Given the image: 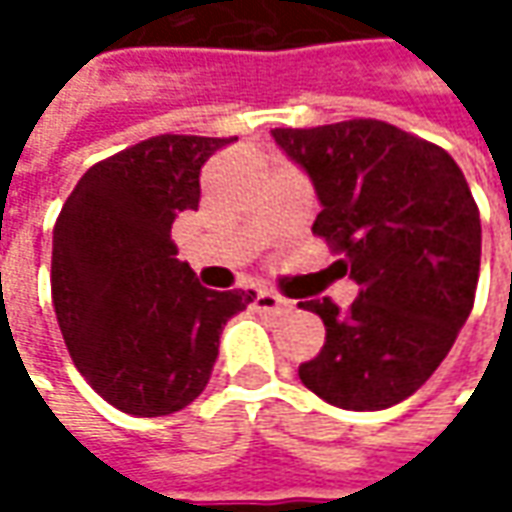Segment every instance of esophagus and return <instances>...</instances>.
Listing matches in <instances>:
<instances>
[{
  "label": "esophagus",
  "mask_w": 512,
  "mask_h": 512,
  "mask_svg": "<svg viewBox=\"0 0 512 512\" xmlns=\"http://www.w3.org/2000/svg\"><path fill=\"white\" fill-rule=\"evenodd\" d=\"M253 305L259 307V310H265V313H285V310H290V302L287 299H282L279 293H273V290H267V287H262V290H256V299H253Z\"/></svg>",
  "instance_id": "esophagus-1"
}]
</instances>
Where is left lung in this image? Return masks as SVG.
<instances>
[{"label": "left lung", "instance_id": "left-lung-1", "mask_svg": "<svg viewBox=\"0 0 512 512\" xmlns=\"http://www.w3.org/2000/svg\"><path fill=\"white\" fill-rule=\"evenodd\" d=\"M270 133L313 182V233L359 285L347 310L327 296L302 302L325 322V347L299 379L342 410L404 402L473 310L482 222L467 179L447 150L379 119Z\"/></svg>", "mask_w": 512, "mask_h": 512}]
</instances>
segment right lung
<instances>
[{"mask_svg": "<svg viewBox=\"0 0 512 512\" xmlns=\"http://www.w3.org/2000/svg\"><path fill=\"white\" fill-rule=\"evenodd\" d=\"M233 139L153 136L79 179L53 227L50 293L70 359L130 416H168L210 382L227 319L253 290H207L176 259L173 219L199 207V173Z\"/></svg>", "mask_w": 512, "mask_h": 512, "instance_id": "right-lung-1", "label": "right lung"}]
</instances>
